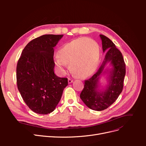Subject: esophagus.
Masks as SVG:
<instances>
[{
  "instance_id": "obj_1",
  "label": "esophagus",
  "mask_w": 146,
  "mask_h": 146,
  "mask_svg": "<svg viewBox=\"0 0 146 146\" xmlns=\"http://www.w3.org/2000/svg\"><path fill=\"white\" fill-rule=\"evenodd\" d=\"M73 79L72 78H68V83H71L72 82H73Z\"/></svg>"
}]
</instances>
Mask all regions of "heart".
I'll list each match as a JSON object with an SVG mask.
<instances>
[{"label":"heart","instance_id":"b5f03b06","mask_svg":"<svg viewBox=\"0 0 146 146\" xmlns=\"http://www.w3.org/2000/svg\"><path fill=\"white\" fill-rule=\"evenodd\" d=\"M55 63L60 71H66V64L78 77L85 78L94 72L99 62V48L95 41L81 38L66 44L58 52Z\"/></svg>","mask_w":146,"mask_h":146}]
</instances>
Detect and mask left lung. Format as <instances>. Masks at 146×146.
<instances>
[{"mask_svg":"<svg viewBox=\"0 0 146 146\" xmlns=\"http://www.w3.org/2000/svg\"><path fill=\"white\" fill-rule=\"evenodd\" d=\"M100 36L103 51H107L104 61L98 72L90 79L85 80L84 88L80 95L81 99L88 108L96 111L107 109L116 101L123 90L125 75V63L121 51L108 37L103 35H100ZM108 61L111 62L113 69L110 76L108 87L104 92L100 94L96 91L99 76Z\"/></svg>","mask_w":146,"mask_h":146,"instance_id":"obj_1","label":"left lung"}]
</instances>
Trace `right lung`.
I'll use <instances>...</instances> for the list:
<instances>
[{
	"instance_id": "1",
	"label": "right lung",
	"mask_w": 146,
	"mask_h": 146,
	"mask_svg": "<svg viewBox=\"0 0 146 146\" xmlns=\"http://www.w3.org/2000/svg\"><path fill=\"white\" fill-rule=\"evenodd\" d=\"M63 35H44L30 41L16 67L17 86L29 108L40 114L50 113L60 102L67 78L54 74V50Z\"/></svg>"
}]
</instances>
